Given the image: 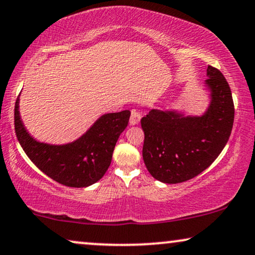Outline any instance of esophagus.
I'll return each mask as SVG.
<instances>
[{
  "mask_svg": "<svg viewBox=\"0 0 255 255\" xmlns=\"http://www.w3.org/2000/svg\"><path fill=\"white\" fill-rule=\"evenodd\" d=\"M140 118H141V115L138 110H132L131 111V117H130V124L131 125L138 124L139 121H140Z\"/></svg>",
  "mask_w": 255,
  "mask_h": 255,
  "instance_id": "obj_1",
  "label": "esophagus"
}]
</instances>
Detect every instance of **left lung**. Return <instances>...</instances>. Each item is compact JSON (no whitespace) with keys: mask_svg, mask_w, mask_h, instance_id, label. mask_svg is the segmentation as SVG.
I'll list each match as a JSON object with an SVG mask.
<instances>
[{"mask_svg":"<svg viewBox=\"0 0 255 255\" xmlns=\"http://www.w3.org/2000/svg\"><path fill=\"white\" fill-rule=\"evenodd\" d=\"M211 102L201 117L153 109L141 118L145 139L142 159L149 174L163 183H180L197 176L221 154L235 121L232 94L224 75L209 66Z\"/></svg>","mask_w":255,"mask_h":255,"instance_id":"8db88e82","label":"left lung"}]
</instances>
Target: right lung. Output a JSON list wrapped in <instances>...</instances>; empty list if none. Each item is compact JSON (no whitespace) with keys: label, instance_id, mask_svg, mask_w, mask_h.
I'll return each mask as SVG.
<instances>
[{"label":"right lung","instance_id":"add662e5","mask_svg":"<svg viewBox=\"0 0 255 255\" xmlns=\"http://www.w3.org/2000/svg\"><path fill=\"white\" fill-rule=\"evenodd\" d=\"M19 99L15 103V132L29 159L55 182L83 188L102 179L109 168L115 145L128 127L131 113L106 114L78 140L66 145H50L31 137L20 121Z\"/></svg>","mask_w":255,"mask_h":255}]
</instances>
